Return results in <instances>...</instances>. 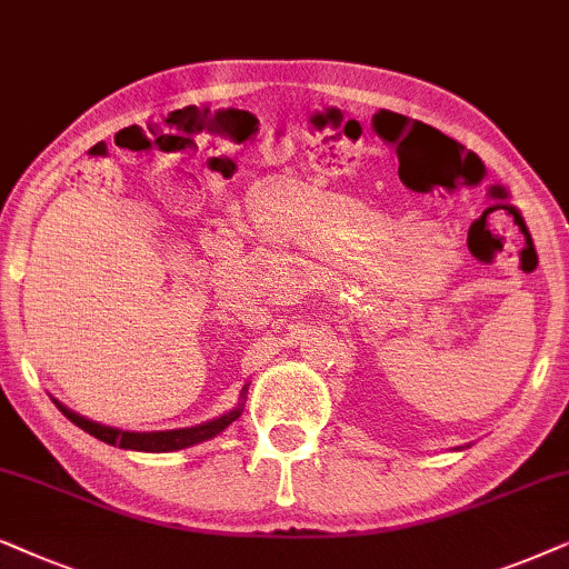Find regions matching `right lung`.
I'll list each match as a JSON object with an SVG mask.
<instances>
[{
	"label": "right lung",
	"mask_w": 569,
	"mask_h": 569,
	"mask_svg": "<svg viewBox=\"0 0 569 569\" xmlns=\"http://www.w3.org/2000/svg\"><path fill=\"white\" fill-rule=\"evenodd\" d=\"M247 390L249 385L241 388L239 403L226 411L216 419L194 423V427H184V429H166V431H130V429H117V427H106V423H98L93 419H86V416L74 413L72 408H67L64 403H59L57 398H51L57 403L59 411H62L67 419H70L74 427H80L82 431H88L90 437L101 439L106 445H113V448L121 450H134V452H177L184 448H192V445L208 442L221 435L226 427H231L233 421L239 419L241 411H244V400H247Z\"/></svg>",
	"instance_id": "right-lung-1"
}]
</instances>
